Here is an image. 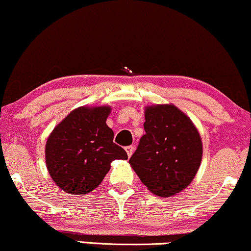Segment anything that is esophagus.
I'll use <instances>...</instances> for the list:
<instances>
[{
    "label": "esophagus",
    "instance_id": "34e87169",
    "mask_svg": "<svg viewBox=\"0 0 251 251\" xmlns=\"http://www.w3.org/2000/svg\"><path fill=\"white\" fill-rule=\"evenodd\" d=\"M126 154H128L129 157H130V156L132 155V152H134V147L132 146L126 147Z\"/></svg>",
    "mask_w": 251,
    "mask_h": 251
}]
</instances>
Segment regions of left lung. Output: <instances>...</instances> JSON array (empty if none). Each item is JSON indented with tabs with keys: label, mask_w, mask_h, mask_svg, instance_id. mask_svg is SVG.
Listing matches in <instances>:
<instances>
[{
	"label": "left lung",
	"mask_w": 251,
	"mask_h": 251,
	"mask_svg": "<svg viewBox=\"0 0 251 251\" xmlns=\"http://www.w3.org/2000/svg\"><path fill=\"white\" fill-rule=\"evenodd\" d=\"M144 130L129 163L151 193L169 197L195 177L202 141L189 117L174 104L146 107Z\"/></svg>",
	"instance_id": "1"
}]
</instances>
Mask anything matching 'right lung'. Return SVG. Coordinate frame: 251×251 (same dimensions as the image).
Returning a JSON list of instances; mask_svg holds the SVG:
<instances>
[{
    "instance_id": "right-lung-1",
    "label": "right lung",
    "mask_w": 251,
    "mask_h": 251,
    "mask_svg": "<svg viewBox=\"0 0 251 251\" xmlns=\"http://www.w3.org/2000/svg\"><path fill=\"white\" fill-rule=\"evenodd\" d=\"M111 109L79 107L55 126L46 144L50 177L63 191L76 195L100 185L114 160H126V150L113 142L105 121Z\"/></svg>"
}]
</instances>
